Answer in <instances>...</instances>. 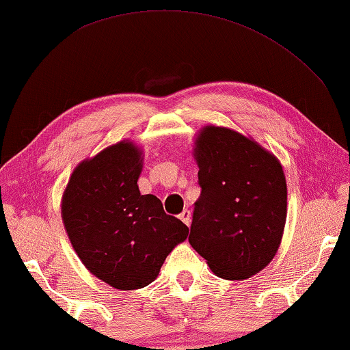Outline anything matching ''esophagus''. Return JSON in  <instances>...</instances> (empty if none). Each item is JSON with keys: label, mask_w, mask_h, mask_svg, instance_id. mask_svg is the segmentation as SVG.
<instances>
[{"label": "esophagus", "mask_w": 350, "mask_h": 350, "mask_svg": "<svg viewBox=\"0 0 350 350\" xmlns=\"http://www.w3.org/2000/svg\"><path fill=\"white\" fill-rule=\"evenodd\" d=\"M179 219L182 220V222H184L187 226H190V222H191V213L189 209H184L180 213V215H179Z\"/></svg>", "instance_id": "1"}]
</instances>
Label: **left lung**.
<instances>
[{
    "label": "left lung",
    "mask_w": 350,
    "mask_h": 350,
    "mask_svg": "<svg viewBox=\"0 0 350 350\" xmlns=\"http://www.w3.org/2000/svg\"><path fill=\"white\" fill-rule=\"evenodd\" d=\"M201 195L189 243L219 278L249 279L278 252L287 182L278 157L226 126L206 125L193 142Z\"/></svg>",
    "instance_id": "left-lung-1"
}]
</instances>
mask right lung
Here are the masks:
<instances>
[{
    "instance_id": "add662e5",
    "label": "right lung",
    "mask_w": 350,
    "mask_h": 350,
    "mask_svg": "<svg viewBox=\"0 0 350 350\" xmlns=\"http://www.w3.org/2000/svg\"><path fill=\"white\" fill-rule=\"evenodd\" d=\"M144 155L130 139L79 163L62 196V219L88 271L117 290L154 282L189 228L155 195H141Z\"/></svg>"
}]
</instances>
